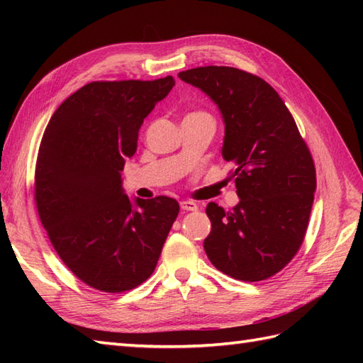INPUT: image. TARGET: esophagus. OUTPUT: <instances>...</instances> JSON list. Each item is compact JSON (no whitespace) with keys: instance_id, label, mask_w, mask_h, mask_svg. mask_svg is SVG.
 I'll use <instances>...</instances> for the list:
<instances>
[{"instance_id":"1","label":"esophagus","mask_w":363,"mask_h":363,"mask_svg":"<svg viewBox=\"0 0 363 363\" xmlns=\"http://www.w3.org/2000/svg\"><path fill=\"white\" fill-rule=\"evenodd\" d=\"M196 204L194 201H181V209L182 211H187V212H191V211H196Z\"/></svg>"}]
</instances>
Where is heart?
<instances>
[{
  "label": "heart",
  "instance_id": "obj_1",
  "mask_svg": "<svg viewBox=\"0 0 363 363\" xmlns=\"http://www.w3.org/2000/svg\"><path fill=\"white\" fill-rule=\"evenodd\" d=\"M195 113H204V112H195Z\"/></svg>",
  "mask_w": 363,
  "mask_h": 363
}]
</instances>
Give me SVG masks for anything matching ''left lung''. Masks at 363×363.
<instances>
[{"label":"left lung","instance_id":"obj_1","mask_svg":"<svg viewBox=\"0 0 363 363\" xmlns=\"http://www.w3.org/2000/svg\"><path fill=\"white\" fill-rule=\"evenodd\" d=\"M179 78L209 95L225 120L223 159L233 162L240 203L207 204L212 223L204 251L234 279L257 282L296 256L317 189L312 154L277 91L234 67H198Z\"/></svg>","mask_w":363,"mask_h":363}]
</instances>
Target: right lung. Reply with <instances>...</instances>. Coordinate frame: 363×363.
I'll use <instances>...</instances> for the list:
<instances>
[{"label":"right lung","mask_w":363,"mask_h":363,"mask_svg":"<svg viewBox=\"0 0 363 363\" xmlns=\"http://www.w3.org/2000/svg\"><path fill=\"white\" fill-rule=\"evenodd\" d=\"M173 86V76L89 82L45 129L34 174L38 217L57 256L91 289L121 293L143 284L179 213L173 198L133 204L121 187L143 120Z\"/></svg>","instance_id":"obj_1"}]
</instances>
